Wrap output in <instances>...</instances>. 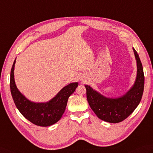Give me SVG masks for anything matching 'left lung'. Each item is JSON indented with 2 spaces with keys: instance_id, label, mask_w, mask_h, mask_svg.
<instances>
[{
  "instance_id": "8db88e82",
  "label": "left lung",
  "mask_w": 153,
  "mask_h": 153,
  "mask_svg": "<svg viewBox=\"0 0 153 153\" xmlns=\"http://www.w3.org/2000/svg\"><path fill=\"white\" fill-rule=\"evenodd\" d=\"M137 63L136 80L128 91L117 98H109L85 85L87 98L91 108L99 119L105 122L118 123L126 119L132 113L141 100L144 89L143 66L137 53L133 48Z\"/></svg>"
}]
</instances>
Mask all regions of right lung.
<instances>
[{"mask_svg": "<svg viewBox=\"0 0 153 153\" xmlns=\"http://www.w3.org/2000/svg\"><path fill=\"white\" fill-rule=\"evenodd\" d=\"M14 60L10 73V91L13 100L24 117L37 126H49L58 122L62 117L70 96L74 93L78 83H71L63 87L50 100L34 102L27 98L17 88L14 79Z\"/></svg>", "mask_w": 153, "mask_h": 153, "instance_id": "obj_1", "label": "right lung"}]
</instances>
